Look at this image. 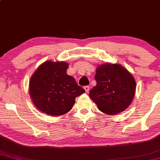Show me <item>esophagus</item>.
Here are the masks:
<instances>
[{"mask_svg":"<svg viewBox=\"0 0 160 160\" xmlns=\"http://www.w3.org/2000/svg\"><path fill=\"white\" fill-rule=\"evenodd\" d=\"M84 89H85V91L86 92H88L89 91V86H84Z\"/></svg>","mask_w":160,"mask_h":160,"instance_id":"34e87169","label":"esophagus"}]
</instances>
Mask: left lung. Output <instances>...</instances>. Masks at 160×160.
I'll use <instances>...</instances> for the list:
<instances>
[{"label": "left lung", "instance_id": "1", "mask_svg": "<svg viewBox=\"0 0 160 160\" xmlns=\"http://www.w3.org/2000/svg\"><path fill=\"white\" fill-rule=\"evenodd\" d=\"M95 71L97 84L89 94L92 100L108 115L125 111L135 96L136 82L132 75L119 64H103Z\"/></svg>", "mask_w": 160, "mask_h": 160}]
</instances>
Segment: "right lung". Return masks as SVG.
I'll use <instances>...</instances> for the list:
<instances>
[{"label":"right lung","mask_w":160,"mask_h":160,"mask_svg":"<svg viewBox=\"0 0 160 160\" xmlns=\"http://www.w3.org/2000/svg\"><path fill=\"white\" fill-rule=\"evenodd\" d=\"M68 64L47 61L40 65L29 82V94L36 108L49 116L68 113L75 98L85 92L73 77L67 74Z\"/></svg>","instance_id":"1"}]
</instances>
